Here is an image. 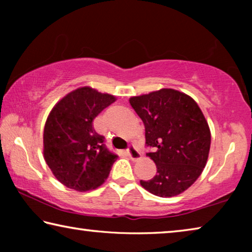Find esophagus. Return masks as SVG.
Returning a JSON list of instances; mask_svg holds the SVG:
<instances>
[{
  "mask_svg": "<svg viewBox=\"0 0 252 252\" xmlns=\"http://www.w3.org/2000/svg\"><path fill=\"white\" fill-rule=\"evenodd\" d=\"M127 156H129L130 159L133 161L141 159V153H140L134 147H132V146H130V148L127 149Z\"/></svg>",
  "mask_w": 252,
  "mask_h": 252,
  "instance_id": "34e87169",
  "label": "esophagus"
}]
</instances>
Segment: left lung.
I'll use <instances>...</instances> for the list:
<instances>
[{"instance_id":"1","label":"left lung","mask_w":252,"mask_h":252,"mask_svg":"<svg viewBox=\"0 0 252 252\" xmlns=\"http://www.w3.org/2000/svg\"><path fill=\"white\" fill-rule=\"evenodd\" d=\"M129 102L146 126L148 157L157 165L151 180L140 181L149 192L174 197L193 185L206 167L211 132L192 97L174 89L131 96Z\"/></svg>"}]
</instances>
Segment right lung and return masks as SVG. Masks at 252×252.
Here are the masks:
<instances>
[{
	"instance_id": "right-lung-1",
	"label": "right lung",
	"mask_w": 252,
	"mask_h": 252,
	"mask_svg": "<svg viewBox=\"0 0 252 252\" xmlns=\"http://www.w3.org/2000/svg\"><path fill=\"white\" fill-rule=\"evenodd\" d=\"M117 101L109 93L81 87L55 104L46 119L43 157L57 180L69 189L84 192L103 185L117 156L104 147V138L92 122Z\"/></svg>"
}]
</instances>
